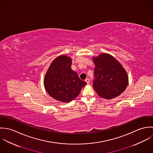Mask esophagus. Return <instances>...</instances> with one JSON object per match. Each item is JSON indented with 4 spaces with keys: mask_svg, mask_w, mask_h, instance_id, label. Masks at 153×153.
I'll list each match as a JSON object with an SVG mask.
<instances>
[{
    "mask_svg": "<svg viewBox=\"0 0 153 153\" xmlns=\"http://www.w3.org/2000/svg\"><path fill=\"white\" fill-rule=\"evenodd\" d=\"M85 81L87 82V84H89V83L90 80H89V78H87V79H85Z\"/></svg>",
    "mask_w": 153,
    "mask_h": 153,
    "instance_id": "1",
    "label": "esophagus"
}]
</instances>
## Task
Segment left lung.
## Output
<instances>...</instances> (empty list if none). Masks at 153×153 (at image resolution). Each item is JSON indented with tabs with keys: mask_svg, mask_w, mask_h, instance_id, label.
Wrapping results in <instances>:
<instances>
[{
	"mask_svg": "<svg viewBox=\"0 0 153 153\" xmlns=\"http://www.w3.org/2000/svg\"><path fill=\"white\" fill-rule=\"evenodd\" d=\"M92 59L95 65L93 87L98 95L109 100L123 92L128 78L121 64L112 56L104 53Z\"/></svg>",
	"mask_w": 153,
	"mask_h": 153,
	"instance_id": "1",
	"label": "left lung"
}]
</instances>
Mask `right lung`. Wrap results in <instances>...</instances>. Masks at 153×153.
<instances>
[{
	"mask_svg": "<svg viewBox=\"0 0 153 153\" xmlns=\"http://www.w3.org/2000/svg\"><path fill=\"white\" fill-rule=\"evenodd\" d=\"M71 58L60 55L53 61L45 75V89L51 97L57 101L64 102L71 101L87 84L71 69Z\"/></svg>",
	"mask_w": 153,
	"mask_h": 153,
	"instance_id": "obj_1",
	"label": "right lung"
}]
</instances>
